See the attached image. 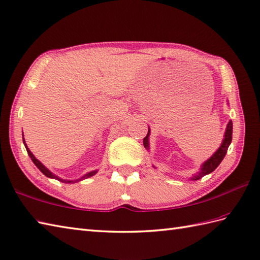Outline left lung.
Masks as SVG:
<instances>
[{
  "label": "left lung",
  "mask_w": 260,
  "mask_h": 260,
  "mask_svg": "<svg viewBox=\"0 0 260 260\" xmlns=\"http://www.w3.org/2000/svg\"><path fill=\"white\" fill-rule=\"evenodd\" d=\"M148 135H150V129H148V133L147 135L144 137V140H143V143H144V146L146 148H148ZM231 140H233V121H229L228 126H227V129H225V133H224V140L222 142L221 146L219 147V150L215 152L213 155L210 157L208 161L202 165L201 171L199 172L198 174L193 175L192 180H199L203 178L204 175H207L209 173H211L212 171H214L215 169L218 168V165L221 163V161L223 159V157L225 156V153L228 151V147L231 143Z\"/></svg>",
  "instance_id": "obj_1"
}]
</instances>
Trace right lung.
<instances>
[{"instance_id":"right-lung-1","label":"right lung","mask_w":260,"mask_h":260,"mask_svg":"<svg viewBox=\"0 0 260 260\" xmlns=\"http://www.w3.org/2000/svg\"><path fill=\"white\" fill-rule=\"evenodd\" d=\"M24 145H25V143H24ZM25 148H26V152H27V154H29V156L31 157V159H32V162L35 163L36 165H37V168L41 171V172L45 174L46 176H48V178H52V179H56V180H58V181H60V182H64V183H73V182H77V181H79V180H76V181H67V180H62V179H59L58 176H56L54 174H52L50 171H49L45 165H43L40 161H38V159L35 157V155H33V154L31 153V151L29 150V148H27V146L25 145ZM96 173V171L95 172H90V173H88V174H86L84 178H81V179H87V178H89V176H92L93 174Z\"/></svg>"}]
</instances>
